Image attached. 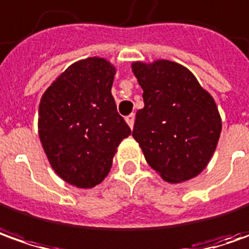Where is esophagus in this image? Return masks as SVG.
<instances>
[{
	"label": "esophagus",
	"mask_w": 249,
	"mask_h": 249,
	"mask_svg": "<svg viewBox=\"0 0 249 249\" xmlns=\"http://www.w3.org/2000/svg\"><path fill=\"white\" fill-rule=\"evenodd\" d=\"M125 121H126V124L129 125V128L132 129L133 124H135V116H133V114H129V116L125 118Z\"/></svg>",
	"instance_id": "esophagus-1"
}]
</instances>
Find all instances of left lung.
Wrapping results in <instances>:
<instances>
[{
	"instance_id": "left-lung-1",
	"label": "left lung",
	"mask_w": 249,
	"mask_h": 249,
	"mask_svg": "<svg viewBox=\"0 0 249 249\" xmlns=\"http://www.w3.org/2000/svg\"><path fill=\"white\" fill-rule=\"evenodd\" d=\"M143 89L132 136L165 182L182 183L201 174L222 131L218 106L184 66L171 60L133 62Z\"/></svg>"
}]
</instances>
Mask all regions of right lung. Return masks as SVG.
I'll return each mask as SVG.
<instances>
[{"label": "right lung", "instance_id": "obj_1", "mask_svg": "<svg viewBox=\"0 0 249 249\" xmlns=\"http://www.w3.org/2000/svg\"><path fill=\"white\" fill-rule=\"evenodd\" d=\"M116 71L103 57L78 60L39 102L38 136L48 161L59 178L80 189L107 176L117 147L131 135L111 95Z\"/></svg>", "mask_w": 249, "mask_h": 249}]
</instances>
